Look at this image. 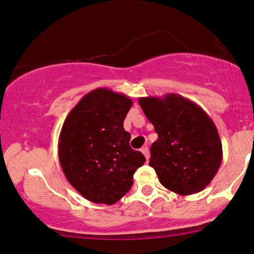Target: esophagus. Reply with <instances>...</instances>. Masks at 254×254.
Wrapping results in <instances>:
<instances>
[{"label": "esophagus", "instance_id": "1", "mask_svg": "<svg viewBox=\"0 0 254 254\" xmlns=\"http://www.w3.org/2000/svg\"><path fill=\"white\" fill-rule=\"evenodd\" d=\"M141 152L144 155V157L147 161H149V157H150V152H149V148L148 147H143L141 149Z\"/></svg>", "mask_w": 254, "mask_h": 254}]
</instances>
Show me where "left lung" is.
Returning a JSON list of instances; mask_svg holds the SVG:
<instances>
[{"label": "left lung", "instance_id": "obj_1", "mask_svg": "<svg viewBox=\"0 0 254 254\" xmlns=\"http://www.w3.org/2000/svg\"><path fill=\"white\" fill-rule=\"evenodd\" d=\"M138 103L158 134L149 165L162 185L180 195L202 190L217 173L223 156L214 121L199 105L177 93L144 97Z\"/></svg>", "mask_w": 254, "mask_h": 254}]
</instances>
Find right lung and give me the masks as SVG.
Segmentation results:
<instances>
[{
  "instance_id": "right-lung-1",
  "label": "right lung",
  "mask_w": 254,
  "mask_h": 254,
  "mask_svg": "<svg viewBox=\"0 0 254 254\" xmlns=\"http://www.w3.org/2000/svg\"><path fill=\"white\" fill-rule=\"evenodd\" d=\"M131 104L129 97L98 88L79 100L62 126L58 144L62 171L91 202H118L144 164V156L130 148V134L124 129Z\"/></svg>"
}]
</instances>
